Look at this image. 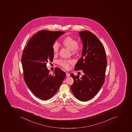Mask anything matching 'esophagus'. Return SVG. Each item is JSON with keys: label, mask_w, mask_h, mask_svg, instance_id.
Segmentation results:
<instances>
[{"label": "esophagus", "mask_w": 132, "mask_h": 132, "mask_svg": "<svg viewBox=\"0 0 132 132\" xmlns=\"http://www.w3.org/2000/svg\"><path fill=\"white\" fill-rule=\"evenodd\" d=\"M70 76V73H66V76H67V77H69Z\"/></svg>", "instance_id": "obj_1"}]
</instances>
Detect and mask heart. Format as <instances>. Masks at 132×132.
<instances>
[{
    "instance_id": "heart-1",
    "label": "heart",
    "mask_w": 132,
    "mask_h": 132,
    "mask_svg": "<svg viewBox=\"0 0 132 132\" xmlns=\"http://www.w3.org/2000/svg\"><path fill=\"white\" fill-rule=\"evenodd\" d=\"M62 43L63 46L71 50L72 54H76L80 50V47L78 44L77 40L71 37H65L63 39ZM59 47V45L57 42L53 44L52 49L54 54L58 53ZM73 63V61L70 59H60L58 61L59 64L65 69H69L70 65Z\"/></svg>"
}]
</instances>
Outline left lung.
Here are the masks:
<instances>
[{"mask_svg": "<svg viewBox=\"0 0 132 132\" xmlns=\"http://www.w3.org/2000/svg\"><path fill=\"white\" fill-rule=\"evenodd\" d=\"M78 34L83 49L74 69L82 70L84 75L79 78L71 74L74 82L71 89L78 100L85 102L95 97L103 85L107 60L105 49L96 35L87 30L80 31Z\"/></svg>", "mask_w": 132, "mask_h": 132, "instance_id": "left-lung-1", "label": "left lung"}]
</instances>
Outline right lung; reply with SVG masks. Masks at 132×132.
<instances>
[{
  "instance_id": "obj_1",
  "label": "right lung",
  "mask_w": 132,
  "mask_h": 132,
  "mask_svg": "<svg viewBox=\"0 0 132 132\" xmlns=\"http://www.w3.org/2000/svg\"><path fill=\"white\" fill-rule=\"evenodd\" d=\"M63 31L42 30L29 40L23 51L21 62L25 82L32 93L43 100L50 99L56 93L66 74L56 68L52 75L47 68L54 58L53 44Z\"/></svg>"
}]
</instances>
